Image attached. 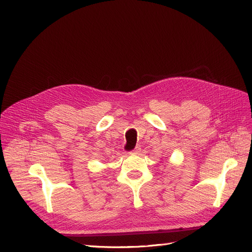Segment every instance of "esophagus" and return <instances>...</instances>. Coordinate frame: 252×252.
Here are the masks:
<instances>
[{
  "mask_svg": "<svg viewBox=\"0 0 252 252\" xmlns=\"http://www.w3.org/2000/svg\"><path fill=\"white\" fill-rule=\"evenodd\" d=\"M139 152H141V148H140V147H135V148L132 150V154H135V155H138Z\"/></svg>",
  "mask_w": 252,
  "mask_h": 252,
  "instance_id": "esophagus-1",
  "label": "esophagus"
}]
</instances>
